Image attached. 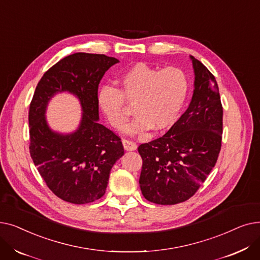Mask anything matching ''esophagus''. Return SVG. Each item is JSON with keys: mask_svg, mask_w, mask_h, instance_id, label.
Returning a JSON list of instances; mask_svg holds the SVG:
<instances>
[{"mask_svg": "<svg viewBox=\"0 0 260 260\" xmlns=\"http://www.w3.org/2000/svg\"><path fill=\"white\" fill-rule=\"evenodd\" d=\"M122 144H123V146H124L125 151H136V149H137V144H136L134 141L123 139Z\"/></svg>", "mask_w": 260, "mask_h": 260, "instance_id": "esophagus-1", "label": "esophagus"}]
</instances>
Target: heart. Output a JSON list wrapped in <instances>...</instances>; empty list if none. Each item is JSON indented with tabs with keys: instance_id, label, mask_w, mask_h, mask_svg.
I'll list each match as a JSON object with an SVG mask.
<instances>
[{
	"instance_id": "1",
	"label": "heart",
	"mask_w": 260,
	"mask_h": 260,
	"mask_svg": "<svg viewBox=\"0 0 260 260\" xmlns=\"http://www.w3.org/2000/svg\"><path fill=\"white\" fill-rule=\"evenodd\" d=\"M121 91L103 86L98 92L99 107L109 124L119 129L125 124L128 113L124 99L134 104L136 118L125 127L128 135L153 128H167L178 117L188 92V79L176 67L158 68L145 63L129 67L120 77Z\"/></svg>"
}]
</instances>
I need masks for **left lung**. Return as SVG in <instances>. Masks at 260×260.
<instances>
[{"instance_id":"obj_1","label":"left lung","mask_w":260,"mask_h":260,"mask_svg":"<svg viewBox=\"0 0 260 260\" xmlns=\"http://www.w3.org/2000/svg\"><path fill=\"white\" fill-rule=\"evenodd\" d=\"M194 91L186 111L162 137L138 147L142 195L157 204L192 197L215 167L221 148L222 105L215 77L189 56Z\"/></svg>"}]
</instances>
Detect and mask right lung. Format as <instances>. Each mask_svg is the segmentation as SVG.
Here are the masks:
<instances>
[{"instance_id": "obj_1", "label": "right lung", "mask_w": 260, "mask_h": 260, "mask_svg": "<svg viewBox=\"0 0 260 260\" xmlns=\"http://www.w3.org/2000/svg\"><path fill=\"white\" fill-rule=\"evenodd\" d=\"M118 62L105 54L77 52L50 67L36 87L28 115L30 156L49 189L64 201L100 199L112 168L124 155L121 139L99 123V83ZM59 92L74 94L81 105L79 126L73 133L53 131L46 120L48 103Z\"/></svg>"}]
</instances>
